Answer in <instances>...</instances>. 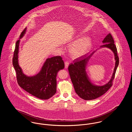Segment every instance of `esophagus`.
Returning <instances> with one entry per match:
<instances>
[{"mask_svg": "<svg viewBox=\"0 0 132 132\" xmlns=\"http://www.w3.org/2000/svg\"><path fill=\"white\" fill-rule=\"evenodd\" d=\"M69 65V63L68 61H66V62H65V68L66 69L68 68Z\"/></svg>", "mask_w": 132, "mask_h": 132, "instance_id": "obj_1", "label": "esophagus"}]
</instances>
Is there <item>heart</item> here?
Segmentation results:
<instances>
[{"mask_svg": "<svg viewBox=\"0 0 132 132\" xmlns=\"http://www.w3.org/2000/svg\"><path fill=\"white\" fill-rule=\"evenodd\" d=\"M70 47L71 54L75 57H80L86 54L92 46V39L89 37L77 39Z\"/></svg>", "mask_w": 132, "mask_h": 132, "instance_id": "1", "label": "heart"}]
</instances>
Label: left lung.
<instances>
[{"label": "left lung", "mask_w": 132, "mask_h": 132, "mask_svg": "<svg viewBox=\"0 0 132 132\" xmlns=\"http://www.w3.org/2000/svg\"><path fill=\"white\" fill-rule=\"evenodd\" d=\"M114 43L112 36L110 34H108L102 40V44H104L101 45L100 48L88 53L84 56L76 59L69 65L68 70L71 80L76 94L82 99L86 101L94 100L104 94L112 86V82L119 65L117 48ZM103 47L107 48L113 51L116 63L113 74L110 80L104 85L98 86L94 85L89 79L86 70L90 58L97 50Z\"/></svg>", "instance_id": "8db88e82"}]
</instances>
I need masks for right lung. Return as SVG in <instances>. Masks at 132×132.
Masks as SVG:
<instances>
[{
  "instance_id": "obj_1",
  "label": "right lung",
  "mask_w": 132,
  "mask_h": 132,
  "mask_svg": "<svg viewBox=\"0 0 132 132\" xmlns=\"http://www.w3.org/2000/svg\"><path fill=\"white\" fill-rule=\"evenodd\" d=\"M27 28L22 32L17 41L13 58V65L16 71L17 80L21 88L41 100H48L56 92V76L58 72L64 69L65 65L60 56L48 58L37 74L26 75L19 64V44L20 39L26 34Z\"/></svg>"
}]
</instances>
